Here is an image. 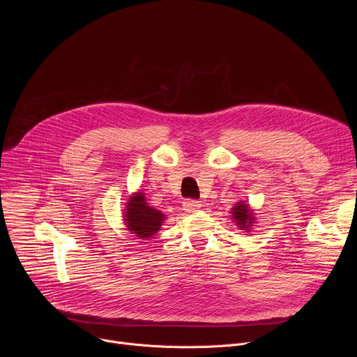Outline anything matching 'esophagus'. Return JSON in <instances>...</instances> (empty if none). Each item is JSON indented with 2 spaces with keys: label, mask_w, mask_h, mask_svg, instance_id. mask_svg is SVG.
<instances>
[{
  "label": "esophagus",
  "mask_w": 357,
  "mask_h": 357,
  "mask_svg": "<svg viewBox=\"0 0 357 357\" xmlns=\"http://www.w3.org/2000/svg\"><path fill=\"white\" fill-rule=\"evenodd\" d=\"M182 205H183V210L186 213H194V211H198V208L201 207V201H198V199H185L182 202Z\"/></svg>",
  "instance_id": "obj_1"
}]
</instances>
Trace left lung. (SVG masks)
Here are the masks:
<instances>
[{
    "mask_svg": "<svg viewBox=\"0 0 357 357\" xmlns=\"http://www.w3.org/2000/svg\"><path fill=\"white\" fill-rule=\"evenodd\" d=\"M231 218L238 226V229L250 231V227L255 222V214L245 201H238L231 208Z\"/></svg>",
    "mask_w": 357,
    "mask_h": 357,
    "instance_id": "left-lung-1",
    "label": "left lung"
}]
</instances>
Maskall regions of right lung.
I'll use <instances>...</instances> for the list:
<instances>
[{
	"label": "right lung",
	"mask_w": 357,
	"mask_h": 357,
	"mask_svg": "<svg viewBox=\"0 0 357 357\" xmlns=\"http://www.w3.org/2000/svg\"><path fill=\"white\" fill-rule=\"evenodd\" d=\"M124 214L127 229L140 238H150L155 236L166 218L160 211L149 207L143 192H136L128 198Z\"/></svg>",
	"instance_id": "1"
}]
</instances>
